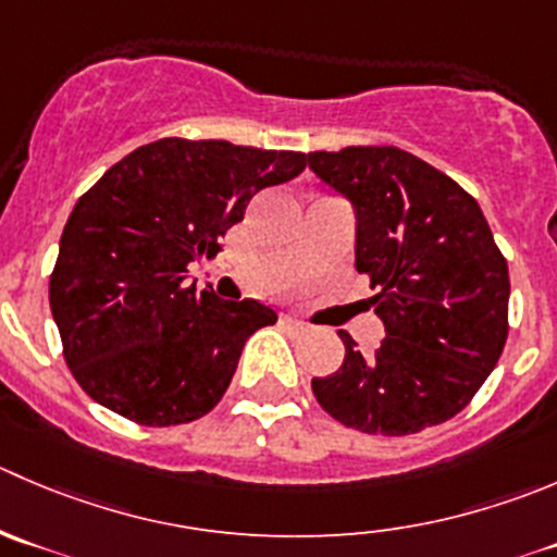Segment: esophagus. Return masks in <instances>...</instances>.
I'll list each match as a JSON object with an SVG mask.
<instances>
[{
  "instance_id": "34e87169",
  "label": "esophagus",
  "mask_w": 557,
  "mask_h": 557,
  "mask_svg": "<svg viewBox=\"0 0 557 557\" xmlns=\"http://www.w3.org/2000/svg\"><path fill=\"white\" fill-rule=\"evenodd\" d=\"M283 323L290 329V332H307V323L299 321V318H294V315H283Z\"/></svg>"
}]
</instances>
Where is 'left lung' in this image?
Masks as SVG:
<instances>
[{"instance_id": "8db88e82", "label": "left lung", "mask_w": 557, "mask_h": 557, "mask_svg": "<svg viewBox=\"0 0 557 557\" xmlns=\"http://www.w3.org/2000/svg\"><path fill=\"white\" fill-rule=\"evenodd\" d=\"M312 174L350 203L356 269L370 274L386 337L312 377V394L345 428L410 435L460 413L509 334V267L479 203L397 147L307 154Z\"/></svg>"}]
</instances>
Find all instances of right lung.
<instances>
[{"mask_svg": "<svg viewBox=\"0 0 557 557\" xmlns=\"http://www.w3.org/2000/svg\"><path fill=\"white\" fill-rule=\"evenodd\" d=\"M301 152L160 138L100 176L70 212L51 274L64 361L95 403L147 428L220 403L247 337L277 321L256 299L187 283L250 198L305 171Z\"/></svg>", "mask_w": 557, "mask_h": 557, "instance_id": "right-lung-1", "label": "right lung"}]
</instances>
